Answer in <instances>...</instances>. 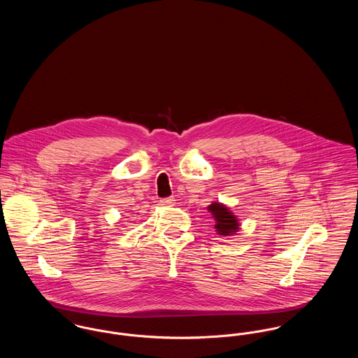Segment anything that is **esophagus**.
<instances>
[{
  "label": "esophagus",
  "mask_w": 358,
  "mask_h": 358,
  "mask_svg": "<svg viewBox=\"0 0 358 358\" xmlns=\"http://www.w3.org/2000/svg\"><path fill=\"white\" fill-rule=\"evenodd\" d=\"M174 197H166V199H162L161 200V203L164 205H169V206H171V205H174Z\"/></svg>",
  "instance_id": "obj_1"
}]
</instances>
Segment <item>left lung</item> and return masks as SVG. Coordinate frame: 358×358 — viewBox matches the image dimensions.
Here are the masks:
<instances>
[{"instance_id": "obj_1", "label": "left lung", "mask_w": 358, "mask_h": 358, "mask_svg": "<svg viewBox=\"0 0 358 358\" xmlns=\"http://www.w3.org/2000/svg\"><path fill=\"white\" fill-rule=\"evenodd\" d=\"M209 212H212V215L215 216V228L217 229L219 235L228 236L238 231V224L236 217L224 205L213 203L209 205Z\"/></svg>"}]
</instances>
